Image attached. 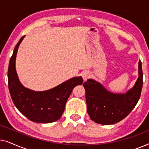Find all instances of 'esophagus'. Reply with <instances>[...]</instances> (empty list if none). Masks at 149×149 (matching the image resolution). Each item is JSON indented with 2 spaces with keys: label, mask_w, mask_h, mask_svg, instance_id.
<instances>
[{
  "label": "esophagus",
  "mask_w": 149,
  "mask_h": 149,
  "mask_svg": "<svg viewBox=\"0 0 149 149\" xmlns=\"http://www.w3.org/2000/svg\"><path fill=\"white\" fill-rule=\"evenodd\" d=\"M89 77H90V74H89V72H85L83 74V79L84 81H86Z\"/></svg>",
  "instance_id": "esophagus-1"
}]
</instances>
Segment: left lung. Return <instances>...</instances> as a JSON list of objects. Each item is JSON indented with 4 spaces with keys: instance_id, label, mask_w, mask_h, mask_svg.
<instances>
[{
    "instance_id": "1",
    "label": "left lung",
    "mask_w": 149,
    "mask_h": 149,
    "mask_svg": "<svg viewBox=\"0 0 149 149\" xmlns=\"http://www.w3.org/2000/svg\"><path fill=\"white\" fill-rule=\"evenodd\" d=\"M141 61L138 62V78L134 87L125 93L107 90L100 83L87 79L85 89L87 113L91 119L102 125H113L125 118L136 107L141 94L142 84Z\"/></svg>"
}]
</instances>
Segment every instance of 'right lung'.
Here are the masks:
<instances>
[{
    "label": "right lung",
    "instance_id": "obj_1",
    "mask_svg": "<svg viewBox=\"0 0 149 149\" xmlns=\"http://www.w3.org/2000/svg\"><path fill=\"white\" fill-rule=\"evenodd\" d=\"M25 36L20 38L13 50L8 68V84L12 100L20 113L30 121L40 123L58 121L64 113L67 100L72 89L83 82L82 77H75L46 91H35L20 83L15 69L18 48Z\"/></svg>",
    "mask_w": 149,
    "mask_h": 149
}]
</instances>
